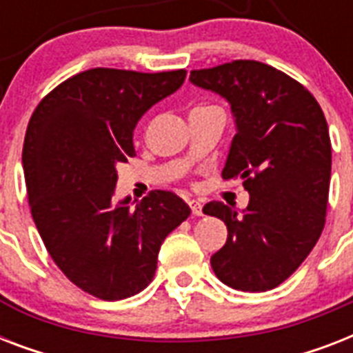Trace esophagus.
Here are the masks:
<instances>
[{
    "label": "esophagus",
    "instance_id": "obj_1",
    "mask_svg": "<svg viewBox=\"0 0 353 353\" xmlns=\"http://www.w3.org/2000/svg\"><path fill=\"white\" fill-rule=\"evenodd\" d=\"M188 207H190V210H192L194 216L203 214V205L199 203V201H196V199H190V201H188Z\"/></svg>",
    "mask_w": 353,
    "mask_h": 353
}]
</instances>
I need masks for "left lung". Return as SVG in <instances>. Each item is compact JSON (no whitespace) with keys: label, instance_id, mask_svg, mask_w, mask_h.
I'll list each match as a JSON object with an SVG mask.
<instances>
[{"label":"left lung","instance_id":"obj_1","mask_svg":"<svg viewBox=\"0 0 353 353\" xmlns=\"http://www.w3.org/2000/svg\"><path fill=\"white\" fill-rule=\"evenodd\" d=\"M190 82L231 104L236 135L221 177H240L249 192L241 212L221 201L203 207L227 225L225 245L210 265L232 290H273L306 260L324 229L332 174L324 113L301 82L256 60L196 69Z\"/></svg>","mask_w":353,"mask_h":353}]
</instances>
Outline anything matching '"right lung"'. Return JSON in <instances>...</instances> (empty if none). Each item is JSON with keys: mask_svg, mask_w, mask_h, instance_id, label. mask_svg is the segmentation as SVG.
<instances>
[{"mask_svg": "<svg viewBox=\"0 0 353 353\" xmlns=\"http://www.w3.org/2000/svg\"><path fill=\"white\" fill-rule=\"evenodd\" d=\"M185 77V69H88L43 97L29 121L21 161L32 220L60 271L97 299L143 291L161 243L190 216L168 190L150 192L135 209L130 198L113 199L115 166L135 155L139 119Z\"/></svg>", "mask_w": 353, "mask_h": 353, "instance_id": "add662e5", "label": "right lung"}]
</instances>
